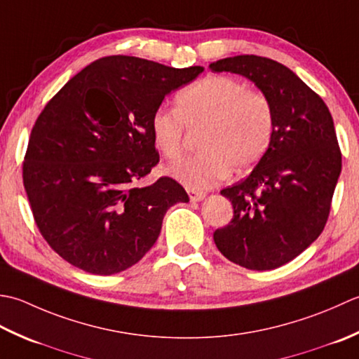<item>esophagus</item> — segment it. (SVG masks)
Wrapping results in <instances>:
<instances>
[{"label":"esophagus","mask_w":359,"mask_h":359,"mask_svg":"<svg viewBox=\"0 0 359 359\" xmlns=\"http://www.w3.org/2000/svg\"><path fill=\"white\" fill-rule=\"evenodd\" d=\"M189 198L190 201H201L206 198V194L204 192H200V190H189Z\"/></svg>","instance_id":"esophagus-1"}]
</instances>
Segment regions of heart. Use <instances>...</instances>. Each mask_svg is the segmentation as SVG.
Listing matches in <instances>:
<instances>
[{
	"label": "heart",
	"mask_w": 359,
	"mask_h": 359,
	"mask_svg": "<svg viewBox=\"0 0 359 359\" xmlns=\"http://www.w3.org/2000/svg\"><path fill=\"white\" fill-rule=\"evenodd\" d=\"M206 127L198 155L173 165L172 177L190 190L210 189L251 170L271 144L274 111L268 97L229 76H208L177 96V109L159 108L150 119L156 150L178 161L186 147V128Z\"/></svg>",
	"instance_id": "1"
}]
</instances>
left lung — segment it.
Listing matches in <instances>:
<instances>
[{
  "label": "left lung",
  "mask_w": 359,
  "mask_h": 359,
  "mask_svg": "<svg viewBox=\"0 0 359 359\" xmlns=\"http://www.w3.org/2000/svg\"><path fill=\"white\" fill-rule=\"evenodd\" d=\"M240 74L268 97L274 111L271 144L250 177L222 190L233 208L214 232L226 259L266 271L305 251L330 214L341 173V150L324 100L294 72L271 58L237 55L209 65Z\"/></svg>",
  "instance_id": "8db88e82"
}]
</instances>
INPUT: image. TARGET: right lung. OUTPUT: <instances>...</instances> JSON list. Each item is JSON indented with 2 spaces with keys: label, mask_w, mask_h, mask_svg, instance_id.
Listing matches in <instances>:
<instances>
[{
  "label": "right lung",
  "mask_w": 359,
  "mask_h": 359,
  "mask_svg": "<svg viewBox=\"0 0 359 359\" xmlns=\"http://www.w3.org/2000/svg\"><path fill=\"white\" fill-rule=\"evenodd\" d=\"M203 71L111 55L49 100L29 139L23 182L41 236L62 259L91 274L126 271L155 245L167 209L189 201L172 178L135 184L159 161L153 113Z\"/></svg>",
  "instance_id": "add662e5"
}]
</instances>
